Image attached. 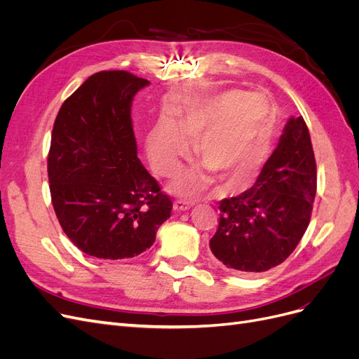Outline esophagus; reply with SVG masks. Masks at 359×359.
I'll list each match as a JSON object with an SVG mask.
<instances>
[{
	"label": "esophagus",
	"instance_id": "esophagus-1",
	"mask_svg": "<svg viewBox=\"0 0 359 359\" xmlns=\"http://www.w3.org/2000/svg\"><path fill=\"white\" fill-rule=\"evenodd\" d=\"M191 206H193V203H190V202L177 201L175 203H173V210L178 211V212H181V211H187V210H190Z\"/></svg>",
	"mask_w": 359,
	"mask_h": 359
}]
</instances>
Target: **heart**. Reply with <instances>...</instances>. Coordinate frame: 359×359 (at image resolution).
I'll return each instance as SVG.
<instances>
[{
    "instance_id": "heart-1",
    "label": "heart",
    "mask_w": 359,
    "mask_h": 359,
    "mask_svg": "<svg viewBox=\"0 0 359 359\" xmlns=\"http://www.w3.org/2000/svg\"><path fill=\"white\" fill-rule=\"evenodd\" d=\"M276 107L264 94L227 90L191 104L178 126L163 118L147 139V156L161 177H170L187 158L191 142L205 165L186 170L173 182L182 198H193L211 181L212 170L227 182L252 178L271 153Z\"/></svg>"
}]
</instances>
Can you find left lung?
<instances>
[{
	"label": "left lung",
	"mask_w": 359,
	"mask_h": 359,
	"mask_svg": "<svg viewBox=\"0 0 359 359\" xmlns=\"http://www.w3.org/2000/svg\"><path fill=\"white\" fill-rule=\"evenodd\" d=\"M316 187L307 124L290 116L255 186L220 202L212 255L238 273H262L285 262L307 231Z\"/></svg>",
	"instance_id": "1"
}]
</instances>
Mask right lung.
<instances>
[{
	"instance_id": "1",
	"label": "right lung",
	"mask_w": 359,
	"mask_h": 359,
	"mask_svg": "<svg viewBox=\"0 0 359 359\" xmlns=\"http://www.w3.org/2000/svg\"><path fill=\"white\" fill-rule=\"evenodd\" d=\"M148 85L124 70L95 73L62 103L53 124V210L70 241L94 257L144 253L170 217L169 196L137 157L132 103Z\"/></svg>"
}]
</instances>
